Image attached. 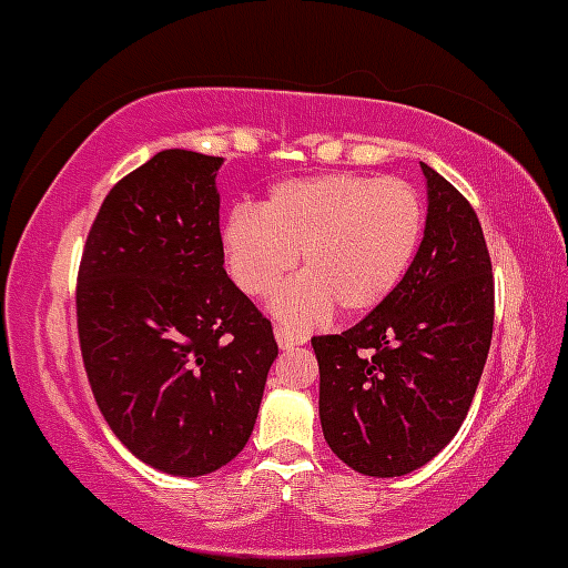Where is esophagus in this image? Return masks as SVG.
<instances>
[{
	"label": "esophagus",
	"mask_w": 568,
	"mask_h": 568,
	"mask_svg": "<svg viewBox=\"0 0 568 568\" xmlns=\"http://www.w3.org/2000/svg\"><path fill=\"white\" fill-rule=\"evenodd\" d=\"M274 336H277V345L283 347V351H288V347H294V345H304V336L294 334L291 328L277 326V328H274Z\"/></svg>",
	"instance_id": "34e87169"
}]
</instances>
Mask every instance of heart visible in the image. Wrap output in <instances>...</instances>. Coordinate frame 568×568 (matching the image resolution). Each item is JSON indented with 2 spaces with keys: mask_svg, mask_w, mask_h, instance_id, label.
<instances>
[{
  "mask_svg": "<svg viewBox=\"0 0 568 568\" xmlns=\"http://www.w3.org/2000/svg\"><path fill=\"white\" fill-rule=\"evenodd\" d=\"M423 199L407 180L332 172L283 180L261 210L234 207L223 221L229 274L247 296H270L296 266L272 313L294 328L379 307L413 264L423 236Z\"/></svg>",
  "mask_w": 568,
  "mask_h": 568,
  "instance_id": "heart-1",
  "label": "heart"
}]
</instances>
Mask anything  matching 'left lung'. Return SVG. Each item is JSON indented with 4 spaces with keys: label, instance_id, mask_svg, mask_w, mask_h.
<instances>
[{
    "label": "left lung",
    "instance_id": "8db88e82",
    "mask_svg": "<svg viewBox=\"0 0 568 568\" xmlns=\"http://www.w3.org/2000/svg\"><path fill=\"white\" fill-rule=\"evenodd\" d=\"M420 170L428 215L402 283L353 328L313 336L323 436L369 477L409 475L458 434L494 336V272L477 213L439 172Z\"/></svg>",
    "mask_w": 568,
    "mask_h": 568
}]
</instances>
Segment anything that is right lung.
<instances>
[{
    "instance_id": "add662e5",
    "label": "right lung",
    "mask_w": 568,
    "mask_h": 568,
    "mask_svg": "<svg viewBox=\"0 0 568 568\" xmlns=\"http://www.w3.org/2000/svg\"><path fill=\"white\" fill-rule=\"evenodd\" d=\"M223 159L155 153L99 207L78 272V334L99 413L153 469L202 477L253 434L272 323L223 270Z\"/></svg>"
}]
</instances>
